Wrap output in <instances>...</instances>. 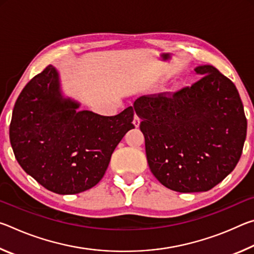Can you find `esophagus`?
I'll use <instances>...</instances> for the list:
<instances>
[{
	"mask_svg": "<svg viewBox=\"0 0 254 254\" xmlns=\"http://www.w3.org/2000/svg\"><path fill=\"white\" fill-rule=\"evenodd\" d=\"M140 122H141L140 118L137 117V115L135 114V115H134V119H133V126H134L135 127H140Z\"/></svg>",
	"mask_w": 254,
	"mask_h": 254,
	"instance_id": "1",
	"label": "esophagus"
}]
</instances>
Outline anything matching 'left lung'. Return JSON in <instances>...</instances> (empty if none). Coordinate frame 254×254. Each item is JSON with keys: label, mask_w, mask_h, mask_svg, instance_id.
<instances>
[{"label": "left lung", "mask_w": 254, "mask_h": 254, "mask_svg": "<svg viewBox=\"0 0 254 254\" xmlns=\"http://www.w3.org/2000/svg\"><path fill=\"white\" fill-rule=\"evenodd\" d=\"M201 79L174 94L141 96L133 104L142 122L150 170L179 192L207 191L238 165L247 119L238 89L210 65L195 68Z\"/></svg>", "instance_id": "8db88e82"}]
</instances>
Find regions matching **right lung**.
<instances>
[{"instance_id":"obj_1","label":"right lung","mask_w":254,"mask_h":254,"mask_svg":"<svg viewBox=\"0 0 254 254\" xmlns=\"http://www.w3.org/2000/svg\"><path fill=\"white\" fill-rule=\"evenodd\" d=\"M64 95L53 65L34 76L15 102L10 142L22 169L56 194L72 195L95 186L114 149L134 128V109L115 117L79 110Z\"/></svg>"}]
</instances>
